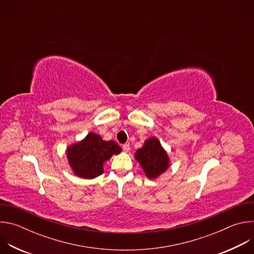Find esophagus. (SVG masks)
Listing matches in <instances>:
<instances>
[{"mask_svg":"<svg viewBox=\"0 0 254 254\" xmlns=\"http://www.w3.org/2000/svg\"><path fill=\"white\" fill-rule=\"evenodd\" d=\"M123 150L125 151V152H129V150H130V147H129V144L128 143H125V144H123Z\"/></svg>","mask_w":254,"mask_h":254,"instance_id":"1","label":"esophagus"}]
</instances>
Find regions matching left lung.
Listing matches in <instances>:
<instances>
[{"label":"left lung","mask_w":254,"mask_h":254,"mask_svg":"<svg viewBox=\"0 0 254 254\" xmlns=\"http://www.w3.org/2000/svg\"><path fill=\"white\" fill-rule=\"evenodd\" d=\"M135 159L149 179H155L169 167V158L156 137L146 140L143 147L135 153Z\"/></svg>","instance_id":"obj_1"}]
</instances>
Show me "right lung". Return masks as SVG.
I'll use <instances>...</instances> for the list:
<instances>
[{
	"label": "right lung",
	"mask_w": 254,
	"mask_h": 254,
	"mask_svg": "<svg viewBox=\"0 0 254 254\" xmlns=\"http://www.w3.org/2000/svg\"><path fill=\"white\" fill-rule=\"evenodd\" d=\"M121 152L122 148L114 140L105 141L98 134L90 132L82 141L67 149V159L75 175L93 179L103 173L105 161Z\"/></svg>",
	"instance_id": "obj_1"
}]
</instances>
